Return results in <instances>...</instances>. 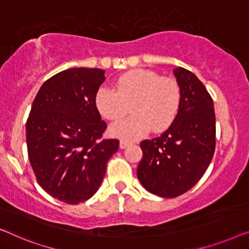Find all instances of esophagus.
<instances>
[{
  "label": "esophagus",
  "instance_id": "esophagus-1",
  "mask_svg": "<svg viewBox=\"0 0 249 249\" xmlns=\"http://www.w3.org/2000/svg\"><path fill=\"white\" fill-rule=\"evenodd\" d=\"M132 143L129 142V141H126V140H121V142H120V146H121V149H125L126 146H128V145H131Z\"/></svg>",
  "mask_w": 249,
  "mask_h": 249
}]
</instances>
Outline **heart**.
I'll return each mask as SVG.
<instances>
[{
    "label": "heart",
    "instance_id": "b5f03b06",
    "mask_svg": "<svg viewBox=\"0 0 249 249\" xmlns=\"http://www.w3.org/2000/svg\"><path fill=\"white\" fill-rule=\"evenodd\" d=\"M181 100V90L173 78L160 76L149 70H135L115 81V90L101 87L94 105L104 118L117 121L128 111L133 115L110 126L111 135L124 140L138 139L152 128L166 129L173 123Z\"/></svg>",
    "mask_w": 249,
    "mask_h": 249
}]
</instances>
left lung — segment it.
I'll return each instance as SVG.
<instances>
[{"instance_id":"obj_1","label":"left lung","mask_w":249,"mask_h":249,"mask_svg":"<svg viewBox=\"0 0 249 249\" xmlns=\"http://www.w3.org/2000/svg\"><path fill=\"white\" fill-rule=\"evenodd\" d=\"M181 90L178 113L158 138L141 142L143 157L138 178L150 193L176 197L201 179L214 155L213 100L197 76L184 68L174 70Z\"/></svg>"}]
</instances>
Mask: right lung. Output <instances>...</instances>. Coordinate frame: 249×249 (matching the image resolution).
<instances>
[{
  "label": "right lung",
  "instance_id": "obj_1",
  "mask_svg": "<svg viewBox=\"0 0 249 249\" xmlns=\"http://www.w3.org/2000/svg\"><path fill=\"white\" fill-rule=\"evenodd\" d=\"M100 69L73 68L45 81L27 120V148L38 184L68 204L89 199L100 187L116 139L101 140L107 125L94 97Z\"/></svg>",
  "mask_w": 249,
  "mask_h": 249
}]
</instances>
